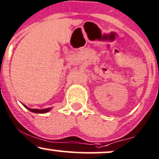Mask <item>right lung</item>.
I'll return each instance as SVG.
<instances>
[{
    "label": "right lung",
    "instance_id": "1",
    "mask_svg": "<svg viewBox=\"0 0 159 159\" xmlns=\"http://www.w3.org/2000/svg\"><path fill=\"white\" fill-rule=\"evenodd\" d=\"M23 106H25L26 109H29V111H31V112H34V113H41V114H42V113H46V112H48L51 109V108H48V109H30V108L27 107V106H25L23 104Z\"/></svg>",
    "mask_w": 159,
    "mask_h": 159
}]
</instances>
